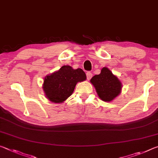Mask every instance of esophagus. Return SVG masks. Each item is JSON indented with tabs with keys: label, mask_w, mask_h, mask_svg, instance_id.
Listing matches in <instances>:
<instances>
[{
	"label": "esophagus",
	"mask_w": 158,
	"mask_h": 158,
	"mask_svg": "<svg viewBox=\"0 0 158 158\" xmlns=\"http://www.w3.org/2000/svg\"><path fill=\"white\" fill-rule=\"evenodd\" d=\"M92 76H93V74L91 73H90V72H88V73H86V77H87L88 80H90V79H91Z\"/></svg>",
	"instance_id": "obj_1"
}]
</instances>
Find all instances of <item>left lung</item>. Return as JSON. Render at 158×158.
Wrapping results in <instances>:
<instances>
[{"label": "left lung", "instance_id": "obj_1", "mask_svg": "<svg viewBox=\"0 0 158 158\" xmlns=\"http://www.w3.org/2000/svg\"><path fill=\"white\" fill-rule=\"evenodd\" d=\"M90 82L95 86L99 97L103 101L110 102L121 93V81L106 68L102 69L100 74L93 77Z\"/></svg>", "mask_w": 158, "mask_h": 158}]
</instances>
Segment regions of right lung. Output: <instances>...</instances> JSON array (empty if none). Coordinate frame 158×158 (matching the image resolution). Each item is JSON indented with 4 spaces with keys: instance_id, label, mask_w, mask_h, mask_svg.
<instances>
[{
    "instance_id": "1",
    "label": "right lung",
    "mask_w": 158,
    "mask_h": 158,
    "mask_svg": "<svg viewBox=\"0 0 158 158\" xmlns=\"http://www.w3.org/2000/svg\"><path fill=\"white\" fill-rule=\"evenodd\" d=\"M85 79V74L81 68L74 69L70 66L64 65L58 71L45 77L43 89L50 101L60 103L72 95L77 82Z\"/></svg>"
}]
</instances>
